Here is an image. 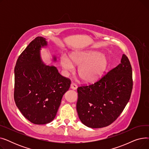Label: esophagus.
<instances>
[{
    "instance_id": "1",
    "label": "esophagus",
    "mask_w": 149,
    "mask_h": 149,
    "mask_svg": "<svg viewBox=\"0 0 149 149\" xmlns=\"http://www.w3.org/2000/svg\"><path fill=\"white\" fill-rule=\"evenodd\" d=\"M70 89H72L73 90H76L77 89V86L75 83H72L71 84H70Z\"/></svg>"
}]
</instances>
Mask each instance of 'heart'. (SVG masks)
Instances as JSON below:
<instances>
[{
    "instance_id": "1",
    "label": "heart",
    "mask_w": 149,
    "mask_h": 149,
    "mask_svg": "<svg viewBox=\"0 0 149 149\" xmlns=\"http://www.w3.org/2000/svg\"><path fill=\"white\" fill-rule=\"evenodd\" d=\"M60 65L66 72H72L74 65L79 66L78 74L87 83L98 81L107 67V60L101 52L91 51H77L70 54L69 58L65 55L60 57Z\"/></svg>"
}]
</instances>
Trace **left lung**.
Wrapping results in <instances>:
<instances>
[{
  "label": "left lung",
  "instance_id": "left-lung-1",
  "mask_svg": "<svg viewBox=\"0 0 149 149\" xmlns=\"http://www.w3.org/2000/svg\"><path fill=\"white\" fill-rule=\"evenodd\" d=\"M132 88V67L123 54L120 63L102 79L78 88L77 111L80 121L94 129L110 125L129 102Z\"/></svg>",
  "mask_w": 149,
  "mask_h": 149
}]
</instances>
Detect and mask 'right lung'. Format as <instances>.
Returning a JSON list of instances; mask_svg holds the SVG:
<instances>
[{"label":"right lung","mask_w":149,"mask_h":149,"mask_svg":"<svg viewBox=\"0 0 149 149\" xmlns=\"http://www.w3.org/2000/svg\"><path fill=\"white\" fill-rule=\"evenodd\" d=\"M47 45L45 38L36 37L20 55L14 68L15 104L35 124H45L54 119L70 84V80L61 75L56 67L42 61L40 51ZM52 60L56 61V57Z\"/></svg>","instance_id":"obj_1"}]
</instances>
